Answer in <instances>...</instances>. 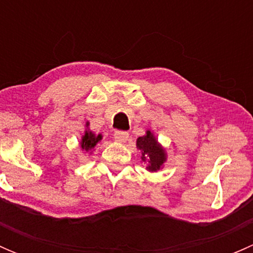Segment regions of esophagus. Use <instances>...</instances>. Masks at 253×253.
I'll use <instances>...</instances> for the list:
<instances>
[{
	"label": "esophagus",
	"instance_id": "obj_1",
	"mask_svg": "<svg viewBox=\"0 0 253 253\" xmlns=\"http://www.w3.org/2000/svg\"><path fill=\"white\" fill-rule=\"evenodd\" d=\"M114 138L116 142L122 143L128 139V133L126 131H116L114 133Z\"/></svg>",
	"mask_w": 253,
	"mask_h": 253
}]
</instances>
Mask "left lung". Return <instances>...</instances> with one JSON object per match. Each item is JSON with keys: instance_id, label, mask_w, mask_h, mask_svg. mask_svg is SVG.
Returning a JSON list of instances; mask_svg holds the SVG:
<instances>
[{"instance_id": "obj_1", "label": "left lung", "mask_w": 253, "mask_h": 253, "mask_svg": "<svg viewBox=\"0 0 253 253\" xmlns=\"http://www.w3.org/2000/svg\"><path fill=\"white\" fill-rule=\"evenodd\" d=\"M137 148L142 152V160H148L147 169L149 171L153 172L159 170L167 160L165 150L160 147L150 131H147L145 136L137 139Z\"/></svg>"}]
</instances>
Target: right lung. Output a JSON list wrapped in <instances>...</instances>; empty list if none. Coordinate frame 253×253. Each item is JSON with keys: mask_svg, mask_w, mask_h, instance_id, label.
I'll return each instance as SVG.
<instances>
[{"mask_svg": "<svg viewBox=\"0 0 253 253\" xmlns=\"http://www.w3.org/2000/svg\"><path fill=\"white\" fill-rule=\"evenodd\" d=\"M86 126H88V124H86ZM101 138H103V137H101V134L95 136L93 132L85 131V134L82 137V142H81L82 149H84L85 152H89V150H91L94 147H95L96 143L100 141Z\"/></svg>", "mask_w": 253, "mask_h": 253, "instance_id": "1", "label": "right lung"}]
</instances>
